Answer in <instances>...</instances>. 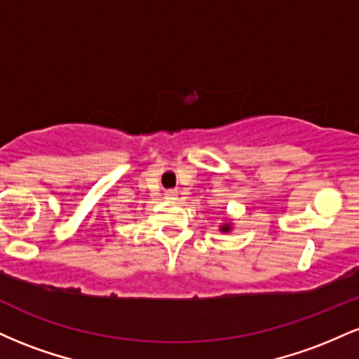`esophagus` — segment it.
Segmentation results:
<instances>
[{
	"label": "esophagus",
	"instance_id": "1",
	"mask_svg": "<svg viewBox=\"0 0 359 359\" xmlns=\"http://www.w3.org/2000/svg\"><path fill=\"white\" fill-rule=\"evenodd\" d=\"M165 197H167V199H174V192H167Z\"/></svg>",
	"mask_w": 359,
	"mask_h": 359
}]
</instances>
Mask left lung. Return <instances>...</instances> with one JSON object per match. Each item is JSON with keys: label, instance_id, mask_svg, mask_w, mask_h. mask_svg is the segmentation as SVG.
I'll use <instances>...</instances> for the list:
<instances>
[{"label": "left lung", "instance_id": "8db88e82", "mask_svg": "<svg viewBox=\"0 0 359 359\" xmlns=\"http://www.w3.org/2000/svg\"><path fill=\"white\" fill-rule=\"evenodd\" d=\"M221 231L222 233H229V231H231V222H224V224L221 226Z\"/></svg>", "mask_w": 359, "mask_h": 359}]
</instances>
